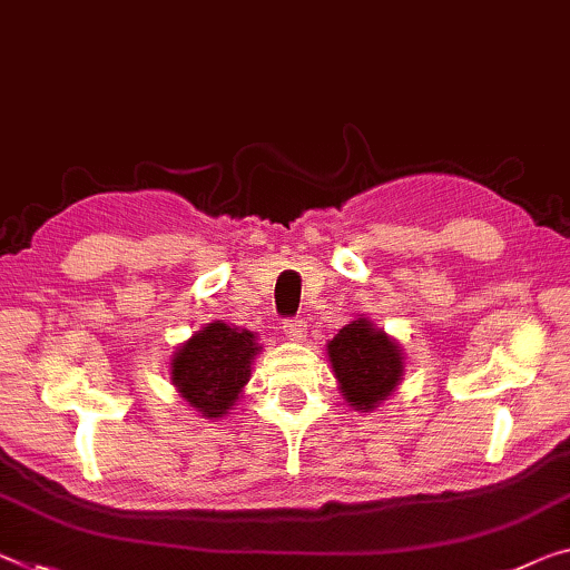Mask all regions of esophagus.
I'll return each mask as SVG.
<instances>
[{
    "instance_id": "34e87169",
    "label": "esophagus",
    "mask_w": 570,
    "mask_h": 570,
    "mask_svg": "<svg viewBox=\"0 0 570 570\" xmlns=\"http://www.w3.org/2000/svg\"><path fill=\"white\" fill-rule=\"evenodd\" d=\"M285 336H291L293 341H303L305 334H308V326H305V321L301 315H295V318H287L285 321Z\"/></svg>"
}]
</instances>
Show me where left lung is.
Returning a JSON list of instances; mask_svg holds the SVG:
<instances>
[{
    "label": "left lung",
    "instance_id": "8db88e82",
    "mask_svg": "<svg viewBox=\"0 0 570 570\" xmlns=\"http://www.w3.org/2000/svg\"><path fill=\"white\" fill-rule=\"evenodd\" d=\"M328 358L344 397L364 413L387 397L402 376L400 346L366 318L338 331L328 344Z\"/></svg>",
    "mask_w": 570,
    "mask_h": 570
}]
</instances>
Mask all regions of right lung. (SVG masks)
I'll return each mask as SVG.
<instances>
[{"label": "right lung", "mask_w": 570, "mask_h": 570, "mask_svg": "<svg viewBox=\"0 0 570 570\" xmlns=\"http://www.w3.org/2000/svg\"><path fill=\"white\" fill-rule=\"evenodd\" d=\"M257 352L255 334L249 331L218 321L208 323L173 356V384L200 415L222 417L247 384Z\"/></svg>", "instance_id": "right-lung-1"}]
</instances>
